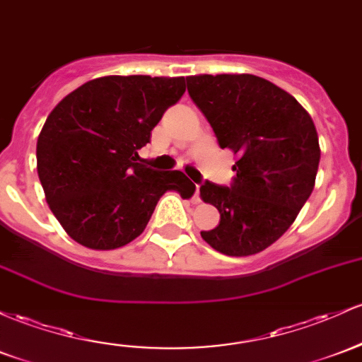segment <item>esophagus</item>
Here are the masks:
<instances>
[{
    "label": "esophagus",
    "instance_id": "esophagus-1",
    "mask_svg": "<svg viewBox=\"0 0 362 362\" xmlns=\"http://www.w3.org/2000/svg\"><path fill=\"white\" fill-rule=\"evenodd\" d=\"M192 202H194V204H199V202H201V192H199V185H196V192H194Z\"/></svg>",
    "mask_w": 362,
    "mask_h": 362
}]
</instances>
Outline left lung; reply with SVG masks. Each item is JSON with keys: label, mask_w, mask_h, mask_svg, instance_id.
<instances>
[{"label": "left lung", "mask_w": 362, "mask_h": 362, "mask_svg": "<svg viewBox=\"0 0 362 362\" xmlns=\"http://www.w3.org/2000/svg\"><path fill=\"white\" fill-rule=\"evenodd\" d=\"M187 90L220 148L239 156L230 187L201 185V199L220 211L216 228L201 237L226 256L264 251L315 189L321 151L313 118L296 98L251 74L192 75Z\"/></svg>", "instance_id": "left-lung-1"}]
</instances>
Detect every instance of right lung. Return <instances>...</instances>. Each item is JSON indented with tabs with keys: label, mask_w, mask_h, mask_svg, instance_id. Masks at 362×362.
Listing matches in <instances>:
<instances>
[{
	"label": "right lung",
	"mask_w": 362,
	"mask_h": 362,
	"mask_svg": "<svg viewBox=\"0 0 362 362\" xmlns=\"http://www.w3.org/2000/svg\"><path fill=\"white\" fill-rule=\"evenodd\" d=\"M184 93V77L108 75L54 106L37 139V175L75 242L98 251L123 247L144 232L166 190L192 196L196 185L182 172L137 163L151 130Z\"/></svg>",
	"instance_id": "add662e5"
}]
</instances>
